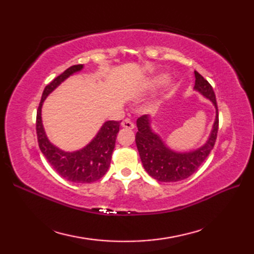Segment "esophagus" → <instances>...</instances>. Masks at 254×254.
Returning a JSON list of instances; mask_svg holds the SVG:
<instances>
[{
    "mask_svg": "<svg viewBox=\"0 0 254 254\" xmlns=\"http://www.w3.org/2000/svg\"><path fill=\"white\" fill-rule=\"evenodd\" d=\"M121 126H122V127L128 128V130H132V128H134V123L131 121V119H126V120H123Z\"/></svg>",
    "mask_w": 254,
    "mask_h": 254,
    "instance_id": "esophagus-1",
    "label": "esophagus"
}]
</instances>
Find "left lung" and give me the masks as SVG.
Returning a JSON list of instances; mask_svg holds the SVG:
<instances>
[{"label": "left lung", "mask_w": 254, "mask_h": 254, "mask_svg": "<svg viewBox=\"0 0 254 254\" xmlns=\"http://www.w3.org/2000/svg\"><path fill=\"white\" fill-rule=\"evenodd\" d=\"M194 89L212 101L216 109L212 132L203 146L190 152L179 153L170 149L150 127L149 116L145 115L137 119L138 131L135 143L141 157L144 169L147 174L160 182H177L190 177L195 172L203 161L207 158L210 150L214 148L218 133V109L213 87L201 74L196 71Z\"/></svg>", "instance_id": "8db88e82"}]
</instances>
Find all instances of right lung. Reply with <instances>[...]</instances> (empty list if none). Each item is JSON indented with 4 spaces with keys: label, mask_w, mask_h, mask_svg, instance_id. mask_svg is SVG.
I'll list each match as a JSON object with an SVG mask.
<instances>
[{
    "label": "right lung",
    "mask_w": 254,
    "mask_h": 254,
    "mask_svg": "<svg viewBox=\"0 0 254 254\" xmlns=\"http://www.w3.org/2000/svg\"><path fill=\"white\" fill-rule=\"evenodd\" d=\"M83 66V64H77L68 67L46 86L37 110L36 131L41 153L59 175L72 182L90 183L104 177L109 168L121 121L105 122L93 141L85 147L75 152H64L50 143L41 120V107L48 95L68 76L79 72Z\"/></svg>",
    "instance_id": "1"
}]
</instances>
